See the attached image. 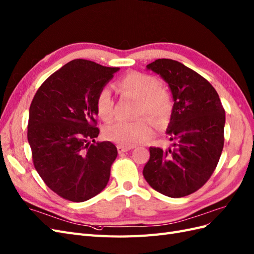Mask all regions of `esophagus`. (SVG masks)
<instances>
[{
  "label": "esophagus",
  "instance_id": "34e87169",
  "mask_svg": "<svg viewBox=\"0 0 254 254\" xmlns=\"http://www.w3.org/2000/svg\"><path fill=\"white\" fill-rule=\"evenodd\" d=\"M117 149H118L119 153L121 154V153H125V152L129 151V150L133 149V148H131V147H125V146H117Z\"/></svg>",
  "mask_w": 254,
  "mask_h": 254
}]
</instances>
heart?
Segmentation results:
<instances>
[{
  "instance_id": "b5f03b06",
  "label": "heart",
  "mask_w": 254,
  "mask_h": 254,
  "mask_svg": "<svg viewBox=\"0 0 254 254\" xmlns=\"http://www.w3.org/2000/svg\"><path fill=\"white\" fill-rule=\"evenodd\" d=\"M118 89L122 95L131 97L138 102L137 116L146 115L157 122L168 117L171 111V100L156 79L140 72H132L118 82ZM96 112L104 121L112 118L113 99L108 88H102L96 97ZM153 133V127L146 119L134 122H115L104 128V136L119 146L134 147L147 140Z\"/></svg>"
}]
</instances>
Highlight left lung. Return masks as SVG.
I'll use <instances>...</instances> for the list:
<instances>
[{
  "label": "left lung",
  "instance_id": "left-lung-1",
  "mask_svg": "<svg viewBox=\"0 0 254 254\" xmlns=\"http://www.w3.org/2000/svg\"><path fill=\"white\" fill-rule=\"evenodd\" d=\"M168 84L173 106L166 133L172 146L153 148L143 167L148 184L170 198L188 195L212 176L223 148L226 113L218 93L183 64L159 59L147 64Z\"/></svg>",
  "mask_w": 254,
  "mask_h": 254
}]
</instances>
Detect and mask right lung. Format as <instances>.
<instances>
[{
  "label": "right lung",
  "mask_w": 254,
  "mask_h": 254,
  "mask_svg": "<svg viewBox=\"0 0 254 254\" xmlns=\"http://www.w3.org/2000/svg\"><path fill=\"white\" fill-rule=\"evenodd\" d=\"M120 68L74 60L46 79L32 101L27 139L36 170L62 198L84 202L106 187L118 151L96 142V97ZM94 143L92 144V142Z\"/></svg>",
  "instance_id": "1"
}]
</instances>
